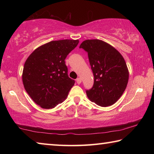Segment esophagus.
<instances>
[{"instance_id": "obj_1", "label": "esophagus", "mask_w": 154, "mask_h": 154, "mask_svg": "<svg viewBox=\"0 0 154 154\" xmlns=\"http://www.w3.org/2000/svg\"><path fill=\"white\" fill-rule=\"evenodd\" d=\"M76 82L78 84H80V83H82V79H81V78H77V79H76Z\"/></svg>"}]
</instances>
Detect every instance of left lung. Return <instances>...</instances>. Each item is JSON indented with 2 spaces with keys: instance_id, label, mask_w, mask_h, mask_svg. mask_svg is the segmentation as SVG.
Returning a JSON list of instances; mask_svg holds the SVG:
<instances>
[{
  "instance_id": "1",
  "label": "left lung",
  "mask_w": 154,
  "mask_h": 154,
  "mask_svg": "<svg viewBox=\"0 0 154 154\" xmlns=\"http://www.w3.org/2000/svg\"><path fill=\"white\" fill-rule=\"evenodd\" d=\"M88 52L94 81L86 91L88 98L100 106L116 103L123 94L128 82L129 72L122 54L109 43L88 39L79 46Z\"/></svg>"
}]
</instances>
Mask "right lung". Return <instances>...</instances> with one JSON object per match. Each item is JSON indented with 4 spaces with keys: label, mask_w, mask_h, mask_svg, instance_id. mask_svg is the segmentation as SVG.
<instances>
[{
    "label": "right lung",
    "mask_w": 154,
    "mask_h": 154,
    "mask_svg": "<svg viewBox=\"0 0 154 154\" xmlns=\"http://www.w3.org/2000/svg\"><path fill=\"white\" fill-rule=\"evenodd\" d=\"M78 43L79 40L52 41L36 48L26 60L23 84L41 108L53 109L63 102L74 85L64 60Z\"/></svg>",
    "instance_id": "right-lung-1"
}]
</instances>
